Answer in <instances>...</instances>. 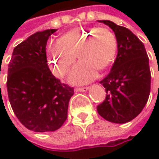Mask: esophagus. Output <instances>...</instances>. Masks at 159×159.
<instances>
[{
	"label": "esophagus",
	"mask_w": 159,
	"mask_h": 159,
	"mask_svg": "<svg viewBox=\"0 0 159 159\" xmlns=\"http://www.w3.org/2000/svg\"><path fill=\"white\" fill-rule=\"evenodd\" d=\"M89 89V87H79V88H75L76 92H87Z\"/></svg>",
	"instance_id": "esophagus-1"
}]
</instances>
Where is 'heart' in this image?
<instances>
[{
	"label": "heart",
	"instance_id": "obj_1",
	"mask_svg": "<svg viewBox=\"0 0 159 159\" xmlns=\"http://www.w3.org/2000/svg\"><path fill=\"white\" fill-rule=\"evenodd\" d=\"M117 52L115 34L106 28H78L49 44V66L57 77L65 76L76 61L68 81L82 85L92 81L98 74L97 70H104L110 66Z\"/></svg>",
	"mask_w": 159,
	"mask_h": 159
}]
</instances>
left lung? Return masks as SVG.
<instances>
[{
	"label": "left lung",
	"instance_id": "left-lung-1",
	"mask_svg": "<svg viewBox=\"0 0 159 159\" xmlns=\"http://www.w3.org/2000/svg\"><path fill=\"white\" fill-rule=\"evenodd\" d=\"M98 22L115 32L118 52L109 74L100 82L107 94L97 111L108 122L126 123L141 113L150 95L149 57L143 43L129 29L108 20Z\"/></svg>",
	"mask_w": 159,
	"mask_h": 159
}]
</instances>
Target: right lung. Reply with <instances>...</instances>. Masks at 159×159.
<instances>
[{
    "mask_svg": "<svg viewBox=\"0 0 159 159\" xmlns=\"http://www.w3.org/2000/svg\"><path fill=\"white\" fill-rule=\"evenodd\" d=\"M57 30L31 35L13 51L7 70L9 102L22 125L35 132L58 129L67 118L73 88L52 75L45 47L49 37Z\"/></svg>",
    "mask_w": 159,
    "mask_h": 159,
    "instance_id": "add662e5",
    "label": "right lung"
}]
</instances>
